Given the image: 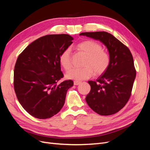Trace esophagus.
<instances>
[{"label":"esophagus","instance_id":"esophagus-1","mask_svg":"<svg viewBox=\"0 0 150 150\" xmlns=\"http://www.w3.org/2000/svg\"><path fill=\"white\" fill-rule=\"evenodd\" d=\"M81 83V81H74V85H79V84H80Z\"/></svg>","mask_w":150,"mask_h":150}]
</instances>
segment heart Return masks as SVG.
<instances>
[{
	"instance_id": "obj_1",
	"label": "heart",
	"mask_w": 150,
	"mask_h": 150,
	"mask_svg": "<svg viewBox=\"0 0 150 150\" xmlns=\"http://www.w3.org/2000/svg\"><path fill=\"white\" fill-rule=\"evenodd\" d=\"M77 49L86 56L83 67L72 69L66 74V78L76 81L90 78L95 73L98 76L103 74L110 66V54L103 49L101 45L93 40H86L77 44ZM59 62L66 71L72 67L71 50L66 48L61 52Z\"/></svg>"
}]
</instances>
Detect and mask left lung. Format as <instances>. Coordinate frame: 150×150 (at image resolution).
<instances>
[{
    "label": "left lung",
    "mask_w": 150,
    "mask_h": 150,
    "mask_svg": "<svg viewBox=\"0 0 150 150\" xmlns=\"http://www.w3.org/2000/svg\"><path fill=\"white\" fill-rule=\"evenodd\" d=\"M80 35L98 40L107 47L111 59L108 69L96 80L89 81L91 91L86 103L98 114H115L123 108L131 94L136 69L129 49L106 32L82 33Z\"/></svg>",
    "instance_id": "obj_1"
}]
</instances>
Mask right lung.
<instances>
[{
  "label": "right lung",
  "mask_w": 150,
  "mask_h": 150,
  "mask_svg": "<svg viewBox=\"0 0 150 150\" xmlns=\"http://www.w3.org/2000/svg\"><path fill=\"white\" fill-rule=\"evenodd\" d=\"M68 34H52L30 44L18 57L13 73V87L18 101L29 114L47 119L59 111L72 80L57 82L63 74L59 57L72 43Z\"/></svg>",
  "instance_id": "right-lung-1"
}]
</instances>
